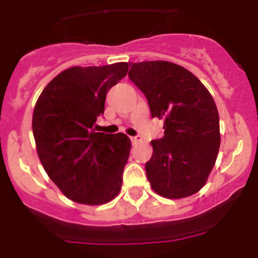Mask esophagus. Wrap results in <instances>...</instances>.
I'll list each match as a JSON object with an SVG mask.
<instances>
[{
  "instance_id": "1",
  "label": "esophagus",
  "mask_w": 258,
  "mask_h": 258,
  "mask_svg": "<svg viewBox=\"0 0 258 258\" xmlns=\"http://www.w3.org/2000/svg\"><path fill=\"white\" fill-rule=\"evenodd\" d=\"M131 141H132V144H134V145H136V144H139L140 141H141V137H139V136L131 137Z\"/></svg>"
}]
</instances>
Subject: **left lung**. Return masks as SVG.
<instances>
[{
	"label": "left lung",
	"mask_w": 258,
	"mask_h": 258,
	"mask_svg": "<svg viewBox=\"0 0 258 258\" xmlns=\"http://www.w3.org/2000/svg\"><path fill=\"white\" fill-rule=\"evenodd\" d=\"M128 76L145 93L165 135L151 141L146 175L153 191L184 199L206 184L221 144L220 118L212 96L192 72L168 61L132 63Z\"/></svg>",
	"instance_id": "left-lung-1"
}]
</instances>
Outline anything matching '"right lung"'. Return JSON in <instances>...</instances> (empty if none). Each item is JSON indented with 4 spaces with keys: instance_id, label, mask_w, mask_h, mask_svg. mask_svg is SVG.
<instances>
[{
    "instance_id": "add662e5",
    "label": "right lung",
    "mask_w": 258,
    "mask_h": 258,
    "mask_svg": "<svg viewBox=\"0 0 258 258\" xmlns=\"http://www.w3.org/2000/svg\"><path fill=\"white\" fill-rule=\"evenodd\" d=\"M127 62L74 66L43 88L35 105L32 131L48 177L70 200L88 206L119 194L131 141L124 134L96 132L108 90L123 79Z\"/></svg>"
}]
</instances>
